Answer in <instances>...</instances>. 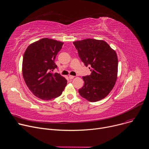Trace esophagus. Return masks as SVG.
<instances>
[{"label":"esophagus","instance_id":"1","mask_svg":"<svg viewBox=\"0 0 149 149\" xmlns=\"http://www.w3.org/2000/svg\"><path fill=\"white\" fill-rule=\"evenodd\" d=\"M74 77V76H72V75H70L69 76V78L70 79H73V78Z\"/></svg>","mask_w":149,"mask_h":149}]
</instances>
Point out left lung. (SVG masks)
<instances>
[{
	"label": "left lung",
	"mask_w": 149,
	"mask_h": 149,
	"mask_svg": "<svg viewBox=\"0 0 149 149\" xmlns=\"http://www.w3.org/2000/svg\"><path fill=\"white\" fill-rule=\"evenodd\" d=\"M81 61L91 73L83 76L84 86L80 95L90 102L100 101L107 96L116 83L118 57L116 52L102 40L87 39L73 42Z\"/></svg>",
	"instance_id": "8db88e82"
}]
</instances>
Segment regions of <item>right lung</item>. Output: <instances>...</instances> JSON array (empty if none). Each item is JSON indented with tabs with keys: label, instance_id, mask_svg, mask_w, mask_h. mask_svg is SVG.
Listing matches in <instances>:
<instances>
[{
	"label": "right lung",
	"instance_id": "obj_1",
	"mask_svg": "<svg viewBox=\"0 0 149 149\" xmlns=\"http://www.w3.org/2000/svg\"><path fill=\"white\" fill-rule=\"evenodd\" d=\"M63 43L43 38L27 47L23 57L22 74L27 87L34 95L49 101L62 95L67 81L58 73L56 56Z\"/></svg>",
	"mask_w": 149,
	"mask_h": 149
}]
</instances>
